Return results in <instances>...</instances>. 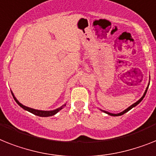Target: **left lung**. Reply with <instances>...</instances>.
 <instances>
[{
    "mask_svg": "<svg viewBox=\"0 0 156 156\" xmlns=\"http://www.w3.org/2000/svg\"><path fill=\"white\" fill-rule=\"evenodd\" d=\"M147 88H148V87H147V89H146V91H145L144 94V96H143L142 97H141V99H140V100H139L138 101H137V102H136V103H135V104H132V106H130L129 108H127L126 109V110H124V111H123V112H122L119 113V114H112V113H109V112H106L107 114H108V115H113V116H119V115H123V114H124V113H126V112H128V111H129V110H131V109H132V108H134V107H136V105H137V104H140V102H141V101H142V100H143V99L144 98L145 95H146V93H147Z\"/></svg>",
    "mask_w": 156,
    "mask_h": 156,
    "instance_id": "8db88e82",
    "label": "left lung"
}]
</instances>
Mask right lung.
Returning <instances> with one entry per match:
<instances>
[{"label":"right lung","mask_w":156,"mask_h":156,"mask_svg":"<svg viewBox=\"0 0 156 156\" xmlns=\"http://www.w3.org/2000/svg\"><path fill=\"white\" fill-rule=\"evenodd\" d=\"M12 96H13L14 100H15V101H16V103L18 104V105H20L22 108H24V110H27L29 111V112L33 113V114H34V115H38V116H42V117H48V116H52V115H55V114H56V113L59 112L60 110H61V109L63 108V107L64 106H61L60 108H59L56 109V110H53V111H40V110H36V109H33V108H28V107H25L24 106L23 104H20L19 101H18L17 100H16L15 97H14V96L12 95ZM65 106V105H64Z\"/></svg>","instance_id":"1"}]
</instances>
